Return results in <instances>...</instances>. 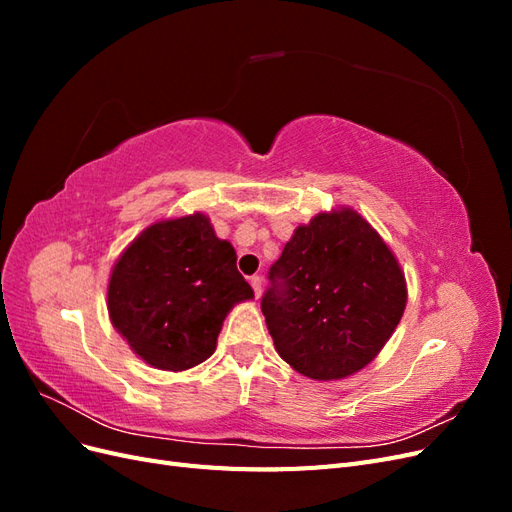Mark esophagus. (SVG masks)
I'll list each match as a JSON object with an SVG mask.
<instances>
[{
  "label": "esophagus",
  "instance_id": "esophagus-1",
  "mask_svg": "<svg viewBox=\"0 0 512 512\" xmlns=\"http://www.w3.org/2000/svg\"><path fill=\"white\" fill-rule=\"evenodd\" d=\"M250 284H252V288H254L256 297H260V294H262V277H260V275H252V277H250Z\"/></svg>",
  "mask_w": 512,
  "mask_h": 512
}]
</instances>
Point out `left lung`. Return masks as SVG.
Segmentation results:
<instances>
[{
  "mask_svg": "<svg viewBox=\"0 0 512 512\" xmlns=\"http://www.w3.org/2000/svg\"><path fill=\"white\" fill-rule=\"evenodd\" d=\"M269 280L260 307L275 350L312 380L348 378L374 361L408 301L395 254L350 207L294 230Z\"/></svg>",
  "mask_w": 512,
  "mask_h": 512,
  "instance_id": "left-lung-1",
  "label": "left lung"
}]
</instances>
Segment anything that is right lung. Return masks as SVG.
<instances>
[{"label": "right lung", "instance_id": "right-lung-1", "mask_svg": "<svg viewBox=\"0 0 512 512\" xmlns=\"http://www.w3.org/2000/svg\"><path fill=\"white\" fill-rule=\"evenodd\" d=\"M254 299L237 271V252L215 237L207 215L145 228L115 262L108 316L151 367L183 371L215 352L232 307Z\"/></svg>", "mask_w": 512, "mask_h": 512}]
</instances>
